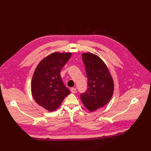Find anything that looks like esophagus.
<instances>
[{
    "mask_svg": "<svg viewBox=\"0 0 151 151\" xmlns=\"http://www.w3.org/2000/svg\"><path fill=\"white\" fill-rule=\"evenodd\" d=\"M70 91L72 93H75L76 92V88H72L70 89Z\"/></svg>",
    "mask_w": 151,
    "mask_h": 151,
    "instance_id": "1",
    "label": "esophagus"
}]
</instances>
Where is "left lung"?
I'll use <instances>...</instances> for the list:
<instances>
[{
    "label": "left lung",
    "instance_id": "8db88e82",
    "mask_svg": "<svg viewBox=\"0 0 151 151\" xmlns=\"http://www.w3.org/2000/svg\"><path fill=\"white\" fill-rule=\"evenodd\" d=\"M82 57L88 88L85 93L81 94V99L86 108L93 112L105 106L111 99L114 90V80L108 68L98 55L84 52Z\"/></svg>",
    "mask_w": 151,
    "mask_h": 151
}]
</instances>
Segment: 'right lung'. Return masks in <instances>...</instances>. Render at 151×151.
Instances as JSON below:
<instances>
[{
	"mask_svg": "<svg viewBox=\"0 0 151 151\" xmlns=\"http://www.w3.org/2000/svg\"><path fill=\"white\" fill-rule=\"evenodd\" d=\"M71 55V52H52L40 61L34 72L31 89L33 97L49 112L55 111L70 93L62 81L60 72Z\"/></svg>",
	"mask_w": 151,
	"mask_h": 151,
	"instance_id": "1",
	"label": "right lung"
}]
</instances>
